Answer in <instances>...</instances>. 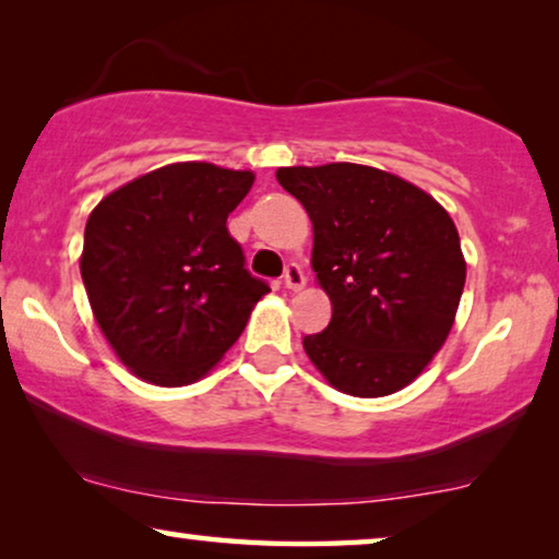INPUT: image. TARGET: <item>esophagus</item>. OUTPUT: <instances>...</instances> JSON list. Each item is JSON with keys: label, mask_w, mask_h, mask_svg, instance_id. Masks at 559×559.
Masks as SVG:
<instances>
[{"label": "esophagus", "mask_w": 559, "mask_h": 559, "mask_svg": "<svg viewBox=\"0 0 559 559\" xmlns=\"http://www.w3.org/2000/svg\"><path fill=\"white\" fill-rule=\"evenodd\" d=\"M282 285H285L287 289H293V293H297V289L305 287V272L300 264H287L285 274H282Z\"/></svg>", "instance_id": "1"}]
</instances>
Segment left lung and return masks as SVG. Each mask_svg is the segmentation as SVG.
Wrapping results in <instances>:
<instances>
[{
    "mask_svg": "<svg viewBox=\"0 0 559 559\" xmlns=\"http://www.w3.org/2000/svg\"><path fill=\"white\" fill-rule=\"evenodd\" d=\"M277 180L308 211L312 270L333 305L325 331L302 338L305 354L350 396L400 392L453 328L465 285L453 218L377 167H280Z\"/></svg>",
    "mask_w": 559,
    "mask_h": 559,
    "instance_id": "8db88e82",
    "label": "left lung"
}]
</instances>
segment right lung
<instances>
[{"label":"right lung","instance_id":"add662e5","mask_svg":"<svg viewBox=\"0 0 559 559\" xmlns=\"http://www.w3.org/2000/svg\"><path fill=\"white\" fill-rule=\"evenodd\" d=\"M251 182L249 170L175 163L91 211L81 257L91 310L121 364L150 384L201 379L270 293L226 228Z\"/></svg>","mask_w":559,"mask_h":559}]
</instances>
